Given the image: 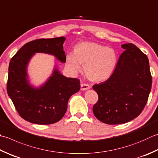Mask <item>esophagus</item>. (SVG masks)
<instances>
[{
  "label": "esophagus",
  "instance_id": "1",
  "mask_svg": "<svg viewBox=\"0 0 158 158\" xmlns=\"http://www.w3.org/2000/svg\"><path fill=\"white\" fill-rule=\"evenodd\" d=\"M90 88V86L89 85L87 84V83H81V90H86V89H88Z\"/></svg>",
  "mask_w": 158,
  "mask_h": 158
}]
</instances>
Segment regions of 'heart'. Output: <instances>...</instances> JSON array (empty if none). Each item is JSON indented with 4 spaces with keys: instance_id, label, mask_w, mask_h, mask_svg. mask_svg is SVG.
<instances>
[{
    "instance_id": "b5f03b06",
    "label": "heart",
    "mask_w": 158,
    "mask_h": 158,
    "mask_svg": "<svg viewBox=\"0 0 158 158\" xmlns=\"http://www.w3.org/2000/svg\"><path fill=\"white\" fill-rule=\"evenodd\" d=\"M117 63V54L114 48L92 42H81L75 47V54L66 57L68 67L73 71L81 70L85 65L87 78L94 82H101L109 79Z\"/></svg>"
}]
</instances>
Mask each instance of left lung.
<instances>
[{
	"mask_svg": "<svg viewBox=\"0 0 158 158\" xmlns=\"http://www.w3.org/2000/svg\"><path fill=\"white\" fill-rule=\"evenodd\" d=\"M122 48L125 51L112 75L92 87L98 96L93 113L98 120L109 125L126 123L140 115L152 85L147 55L131 43L123 44Z\"/></svg>",
	"mask_w": 158,
	"mask_h": 158,
	"instance_id": "left-lung-1",
	"label": "left lung"
}]
</instances>
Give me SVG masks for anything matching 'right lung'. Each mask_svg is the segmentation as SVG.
Returning a JSON list of instances; mask_svg holds the SVG:
<instances>
[{
    "instance_id": "1",
    "label": "right lung",
    "mask_w": 158,
    "mask_h": 158,
    "mask_svg": "<svg viewBox=\"0 0 158 158\" xmlns=\"http://www.w3.org/2000/svg\"><path fill=\"white\" fill-rule=\"evenodd\" d=\"M66 38L38 39L20 48L9 65L7 91L19 115L27 121L50 125L63 118L68 101L80 89V81L61 75L56 66L52 75L40 88H34L28 80L27 65L35 52L52 55L61 62L66 61L63 49Z\"/></svg>"
}]
</instances>
